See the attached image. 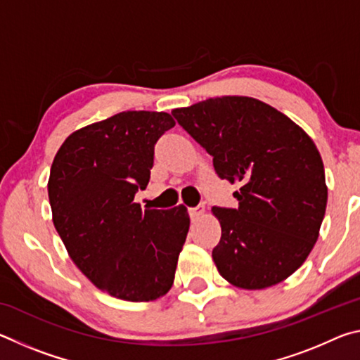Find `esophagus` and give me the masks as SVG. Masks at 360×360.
Masks as SVG:
<instances>
[{"label": "esophagus", "mask_w": 360, "mask_h": 360, "mask_svg": "<svg viewBox=\"0 0 360 360\" xmlns=\"http://www.w3.org/2000/svg\"><path fill=\"white\" fill-rule=\"evenodd\" d=\"M205 214V206H195V208H188V216H191L192 221H198L200 217H202Z\"/></svg>", "instance_id": "34e87169"}]
</instances>
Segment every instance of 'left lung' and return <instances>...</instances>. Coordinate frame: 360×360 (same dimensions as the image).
Instances as JSON below:
<instances>
[{"mask_svg":"<svg viewBox=\"0 0 360 360\" xmlns=\"http://www.w3.org/2000/svg\"><path fill=\"white\" fill-rule=\"evenodd\" d=\"M178 124L212 157L221 179L238 182V208H212L222 235L219 273L241 289L284 281L311 252L327 206L324 163L288 115L249 96H221L173 109Z\"/></svg>","mask_w":360,"mask_h":360,"instance_id":"obj_1","label":"left lung"}]
</instances>
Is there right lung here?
<instances>
[{"instance_id": "right-lung-1", "label": "right lung", "mask_w": 360, "mask_h": 360, "mask_svg": "<svg viewBox=\"0 0 360 360\" xmlns=\"http://www.w3.org/2000/svg\"><path fill=\"white\" fill-rule=\"evenodd\" d=\"M174 124L167 112H119L71 133L53 158V225L79 270L120 300H157L174 281L191 225L187 208L135 203L150 179L154 146Z\"/></svg>"}]
</instances>
